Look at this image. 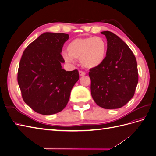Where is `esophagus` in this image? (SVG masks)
<instances>
[{"instance_id":"esophagus-1","label":"esophagus","mask_w":156,"mask_h":156,"mask_svg":"<svg viewBox=\"0 0 156 156\" xmlns=\"http://www.w3.org/2000/svg\"><path fill=\"white\" fill-rule=\"evenodd\" d=\"M86 75V73L83 71H79V75L80 76H84V75Z\"/></svg>"}]
</instances>
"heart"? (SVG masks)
Segmentation results:
<instances>
[{
  "label": "heart",
  "mask_w": 156,
  "mask_h": 156,
  "mask_svg": "<svg viewBox=\"0 0 156 156\" xmlns=\"http://www.w3.org/2000/svg\"><path fill=\"white\" fill-rule=\"evenodd\" d=\"M68 53L62 56L67 62L72 63L74 59L87 69L96 68L104 62L107 53V44L105 39L98 36L78 37L67 45Z\"/></svg>",
  "instance_id": "b5f03b06"
}]
</instances>
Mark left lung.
I'll list each match as a JSON object with an SVG mask.
<instances>
[{
    "mask_svg": "<svg viewBox=\"0 0 156 156\" xmlns=\"http://www.w3.org/2000/svg\"><path fill=\"white\" fill-rule=\"evenodd\" d=\"M107 40L106 58L100 66L90 69L94 101L107 109L119 108L133 98L138 83L135 56L125 42L114 33L103 31Z\"/></svg>",
    "mask_w": 156,
    "mask_h": 156,
    "instance_id": "8db88e82",
    "label": "left lung"
}]
</instances>
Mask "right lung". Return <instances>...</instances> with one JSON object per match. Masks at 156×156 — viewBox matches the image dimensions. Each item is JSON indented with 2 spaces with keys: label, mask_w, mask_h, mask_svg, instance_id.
I'll return each instance as SVG.
<instances>
[{
  "label": "right lung",
  "mask_w": 156,
  "mask_h": 156,
  "mask_svg": "<svg viewBox=\"0 0 156 156\" xmlns=\"http://www.w3.org/2000/svg\"><path fill=\"white\" fill-rule=\"evenodd\" d=\"M69 35L45 32L27 47L19 65L17 81L23 100L44 115L62 111L71 90L79 79V72H66L62 48Z\"/></svg>",
  "instance_id": "add662e5"
}]
</instances>
